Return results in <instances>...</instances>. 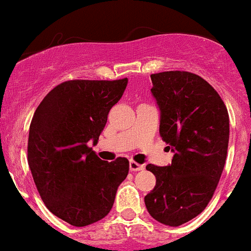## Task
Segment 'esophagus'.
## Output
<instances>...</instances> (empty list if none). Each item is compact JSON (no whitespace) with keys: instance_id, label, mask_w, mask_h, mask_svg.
I'll list each match as a JSON object with an SVG mask.
<instances>
[{"instance_id":"esophagus-1","label":"esophagus","mask_w":251,"mask_h":251,"mask_svg":"<svg viewBox=\"0 0 251 251\" xmlns=\"http://www.w3.org/2000/svg\"><path fill=\"white\" fill-rule=\"evenodd\" d=\"M145 169V166L141 164H138V162L133 161V160H130L129 161V170L130 171H140V170H143Z\"/></svg>"}]
</instances>
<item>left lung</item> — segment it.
<instances>
[{
	"mask_svg": "<svg viewBox=\"0 0 251 251\" xmlns=\"http://www.w3.org/2000/svg\"><path fill=\"white\" fill-rule=\"evenodd\" d=\"M160 109V136L174 152L171 164L146 169L156 185L145 197L160 224L180 226L207 207L224 171L230 121L226 105L198 75L168 71L151 75Z\"/></svg>",
	"mask_w": 251,
	"mask_h": 251,
	"instance_id": "obj_1",
	"label": "left lung"
}]
</instances>
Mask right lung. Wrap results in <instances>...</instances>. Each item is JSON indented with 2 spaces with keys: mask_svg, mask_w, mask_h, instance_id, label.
Returning <instances> with one entry per match:
<instances>
[{
  "mask_svg": "<svg viewBox=\"0 0 251 251\" xmlns=\"http://www.w3.org/2000/svg\"><path fill=\"white\" fill-rule=\"evenodd\" d=\"M128 78L71 80L42 100L31 119L27 162L47 208L82 227L100 221L114 204L129 161H102L95 146L110 109L121 100Z\"/></svg>",
  "mask_w": 251,
  "mask_h": 251,
  "instance_id": "right-lung-1",
  "label": "right lung"
}]
</instances>
